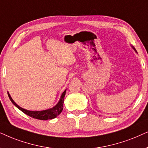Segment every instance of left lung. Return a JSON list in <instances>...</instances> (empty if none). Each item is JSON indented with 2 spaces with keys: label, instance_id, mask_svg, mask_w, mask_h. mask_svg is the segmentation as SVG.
<instances>
[{
  "label": "left lung",
  "instance_id": "8db88e82",
  "mask_svg": "<svg viewBox=\"0 0 148 148\" xmlns=\"http://www.w3.org/2000/svg\"><path fill=\"white\" fill-rule=\"evenodd\" d=\"M133 47V49H134V50H135V52H137V51H136V50H135V48H134V47Z\"/></svg>",
  "mask_w": 148,
  "mask_h": 148
}]
</instances>
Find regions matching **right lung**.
Segmentation results:
<instances>
[{"instance_id":"add662e5","label":"right lung","mask_w":148,"mask_h":148,"mask_svg":"<svg viewBox=\"0 0 148 148\" xmlns=\"http://www.w3.org/2000/svg\"><path fill=\"white\" fill-rule=\"evenodd\" d=\"M66 89L63 92L60 101H59L58 104H57L56 106H54V107L52 108H50V109L42 110V111H29V110L23 109V108H21L20 106H19L14 101H13V99L11 97V95H10V94L9 93V92H7V93L10 100H11V102L13 103V105H15L18 109L20 110L21 112H23V113L27 114L29 116L34 118V119L41 120V121H47V120L55 119V118L58 116L59 114L62 112L63 107H64V101L65 95H66Z\"/></svg>"}]
</instances>
